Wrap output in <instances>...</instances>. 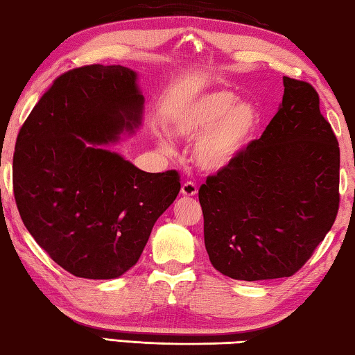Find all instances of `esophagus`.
<instances>
[{
	"mask_svg": "<svg viewBox=\"0 0 355 355\" xmlns=\"http://www.w3.org/2000/svg\"><path fill=\"white\" fill-rule=\"evenodd\" d=\"M197 192H198V189H197V184L196 182L187 181V182L182 184L181 193H182L184 197H193V196H197Z\"/></svg>",
	"mask_w": 355,
	"mask_h": 355,
	"instance_id": "1",
	"label": "esophagus"
}]
</instances>
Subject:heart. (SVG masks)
I'll list each match as a JSON object with an SVG mask.
<instances>
[{"instance_id":"1","label":"heart","mask_w":355,"mask_h":355,"mask_svg":"<svg viewBox=\"0 0 355 355\" xmlns=\"http://www.w3.org/2000/svg\"><path fill=\"white\" fill-rule=\"evenodd\" d=\"M260 111L250 101H239L232 90L208 92L179 106L169 118V130L182 140L199 139L193 159L203 171L220 173L234 164L255 139ZM164 152H171L168 140H159Z\"/></svg>"}]
</instances>
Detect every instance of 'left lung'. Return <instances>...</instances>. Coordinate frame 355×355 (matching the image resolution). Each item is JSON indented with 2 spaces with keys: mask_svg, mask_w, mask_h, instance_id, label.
<instances>
[{
  "mask_svg": "<svg viewBox=\"0 0 355 355\" xmlns=\"http://www.w3.org/2000/svg\"><path fill=\"white\" fill-rule=\"evenodd\" d=\"M260 139L198 191L211 265L232 279L288 278L336 220L339 144L309 82L283 77Z\"/></svg>",
  "mask_w": 355,
  "mask_h": 355,
  "instance_id": "1",
  "label": "left lung"
}]
</instances>
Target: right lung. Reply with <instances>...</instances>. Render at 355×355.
Returning a JSON list of instances; mask_svg holds the SVG:
<instances>
[{
  "label": "right lung",
  "instance_id": "1",
  "mask_svg": "<svg viewBox=\"0 0 355 355\" xmlns=\"http://www.w3.org/2000/svg\"><path fill=\"white\" fill-rule=\"evenodd\" d=\"M137 74L90 64L53 82L16 140L17 210L37 244L71 275L111 279L137 263L176 200L179 173H145L105 147L142 123Z\"/></svg>",
  "mask_w": 355,
  "mask_h": 355
}]
</instances>
